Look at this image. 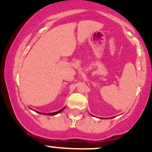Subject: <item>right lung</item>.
Wrapping results in <instances>:
<instances>
[{"instance_id":"1","label":"right lung","mask_w":152,"mask_h":152,"mask_svg":"<svg viewBox=\"0 0 152 152\" xmlns=\"http://www.w3.org/2000/svg\"><path fill=\"white\" fill-rule=\"evenodd\" d=\"M63 110H64V108H63V109H62V110H59V111H58V112H56V113H45L44 115H56V114H58V113H61V112H62ZM38 113H39V112H37ZM42 114V113H41ZM43 114V113H42Z\"/></svg>"}]
</instances>
